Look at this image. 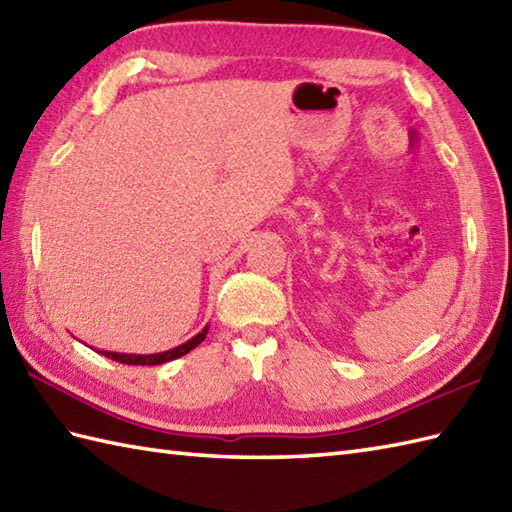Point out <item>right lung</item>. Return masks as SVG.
Returning <instances> with one entry per match:
<instances>
[{
  "label": "right lung",
  "mask_w": 512,
  "mask_h": 512,
  "mask_svg": "<svg viewBox=\"0 0 512 512\" xmlns=\"http://www.w3.org/2000/svg\"><path fill=\"white\" fill-rule=\"evenodd\" d=\"M206 332H209V325H206L202 332L195 334L193 339H189L187 343L173 347V350H167V352H158V354H118V352H103V350L99 354L112 358V361L123 363V365H162L167 361H173V358L189 354L193 347H198L206 339Z\"/></svg>",
  "instance_id": "right-lung-1"
}]
</instances>
